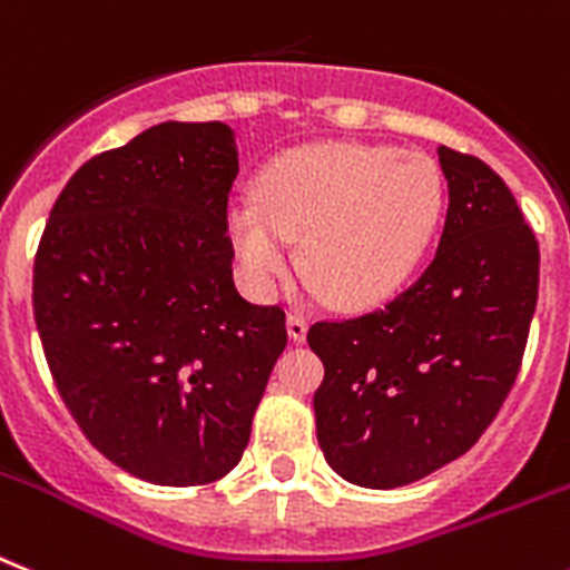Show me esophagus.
<instances>
[{"instance_id":"esophagus-1","label":"esophagus","mask_w":570,"mask_h":570,"mask_svg":"<svg viewBox=\"0 0 570 570\" xmlns=\"http://www.w3.org/2000/svg\"><path fill=\"white\" fill-rule=\"evenodd\" d=\"M307 327H309V322L304 313L286 315V333H289V338H293V342H304V338H307Z\"/></svg>"}]
</instances>
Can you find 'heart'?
Here are the masks:
<instances>
[{"instance_id":"heart-1","label":"heart","mask_w":570,"mask_h":570,"mask_svg":"<svg viewBox=\"0 0 570 570\" xmlns=\"http://www.w3.org/2000/svg\"><path fill=\"white\" fill-rule=\"evenodd\" d=\"M443 176L429 156L327 141L298 147L257 179L255 203H234L226 232L243 284L269 298L298 261L336 307H371L414 275L443 217Z\"/></svg>"}]
</instances>
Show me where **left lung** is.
<instances>
[{
    "label": "left lung",
    "mask_w": 570,
    "mask_h": 570,
    "mask_svg": "<svg viewBox=\"0 0 570 570\" xmlns=\"http://www.w3.org/2000/svg\"><path fill=\"white\" fill-rule=\"evenodd\" d=\"M446 226L429 269L376 313L318 322L313 396L344 481L394 490L475 446L519 376L539 298V243L490 165L438 147Z\"/></svg>",
    "instance_id": "1"
}]
</instances>
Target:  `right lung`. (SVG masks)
<instances>
[{"label":"right lung","instance_id":"obj_1","mask_svg":"<svg viewBox=\"0 0 570 570\" xmlns=\"http://www.w3.org/2000/svg\"><path fill=\"white\" fill-rule=\"evenodd\" d=\"M228 124L165 121L66 181L33 261V318L66 409L100 455L161 487L243 458L286 347L284 309L232 277Z\"/></svg>","mask_w":570,"mask_h":570}]
</instances>
